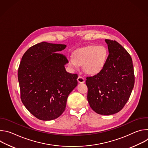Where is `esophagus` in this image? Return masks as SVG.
Masks as SVG:
<instances>
[{
    "label": "esophagus",
    "mask_w": 148,
    "mask_h": 148,
    "mask_svg": "<svg viewBox=\"0 0 148 148\" xmlns=\"http://www.w3.org/2000/svg\"><path fill=\"white\" fill-rule=\"evenodd\" d=\"M77 81L79 83H83V82H84V81H85V78L81 76H78V77L77 78Z\"/></svg>",
    "instance_id": "1"
}]
</instances>
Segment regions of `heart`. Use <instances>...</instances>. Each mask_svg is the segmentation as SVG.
<instances>
[{
  "label": "heart",
  "instance_id": "obj_1",
  "mask_svg": "<svg viewBox=\"0 0 148 148\" xmlns=\"http://www.w3.org/2000/svg\"><path fill=\"white\" fill-rule=\"evenodd\" d=\"M107 56L108 52L105 47L88 46L74 52V59L69 60V65L74 69H77L78 65L83 66V69L87 74L94 75L102 70Z\"/></svg>",
  "mask_w": 148,
  "mask_h": 148
}]
</instances>
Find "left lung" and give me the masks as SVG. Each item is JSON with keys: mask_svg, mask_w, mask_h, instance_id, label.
Here are the masks:
<instances>
[{"mask_svg": "<svg viewBox=\"0 0 148 148\" xmlns=\"http://www.w3.org/2000/svg\"><path fill=\"white\" fill-rule=\"evenodd\" d=\"M109 55L102 70L87 77V99L96 113L110 115L120 111L128 101L135 83L132 58L115 40L106 39Z\"/></svg>", "mask_w": 148, "mask_h": 148, "instance_id": "8db88e82", "label": "left lung"}]
</instances>
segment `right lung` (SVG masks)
I'll return each instance as SVG.
<instances>
[{
    "mask_svg": "<svg viewBox=\"0 0 148 148\" xmlns=\"http://www.w3.org/2000/svg\"><path fill=\"white\" fill-rule=\"evenodd\" d=\"M64 45L41 42L23 54L18 69L20 98L36 118L50 121L64 111L69 95L77 86V74L66 71L69 62L59 53Z\"/></svg>",
    "mask_w": 148,
    "mask_h": 148,
    "instance_id": "add662e5",
    "label": "right lung"
}]
</instances>
